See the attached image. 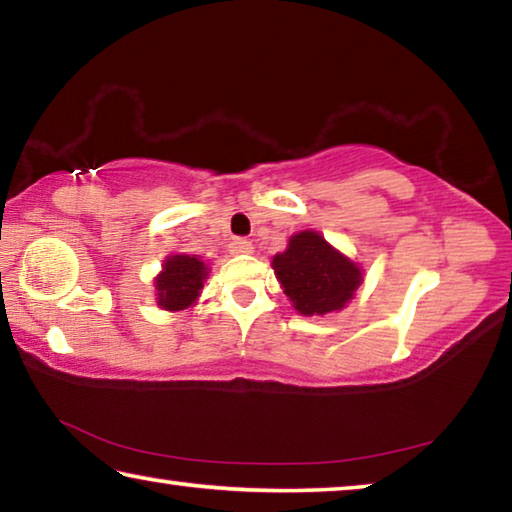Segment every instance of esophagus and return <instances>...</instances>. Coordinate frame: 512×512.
Listing matches in <instances>:
<instances>
[{
  "mask_svg": "<svg viewBox=\"0 0 512 512\" xmlns=\"http://www.w3.org/2000/svg\"><path fill=\"white\" fill-rule=\"evenodd\" d=\"M230 253L232 255H248V253H253V244H250L248 239H235V241H230Z\"/></svg>",
  "mask_w": 512,
  "mask_h": 512,
  "instance_id": "34e87169",
  "label": "esophagus"
}]
</instances>
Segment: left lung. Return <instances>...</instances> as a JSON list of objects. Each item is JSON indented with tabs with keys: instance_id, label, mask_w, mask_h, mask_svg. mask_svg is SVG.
Returning a JSON list of instances; mask_svg holds the SVG:
<instances>
[{
	"instance_id": "obj_1",
	"label": "left lung",
	"mask_w": 512,
	"mask_h": 512,
	"mask_svg": "<svg viewBox=\"0 0 512 512\" xmlns=\"http://www.w3.org/2000/svg\"><path fill=\"white\" fill-rule=\"evenodd\" d=\"M273 271L305 316L343 309L361 284V271L348 257L327 244L318 232H298L282 255H275Z\"/></svg>"
}]
</instances>
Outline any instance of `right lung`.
<instances>
[{
	"mask_svg": "<svg viewBox=\"0 0 512 512\" xmlns=\"http://www.w3.org/2000/svg\"><path fill=\"white\" fill-rule=\"evenodd\" d=\"M205 275L207 268L196 255H171L155 280L160 307L178 311L192 305L203 289Z\"/></svg>",
	"mask_w": 512,
	"mask_h": 512,
	"instance_id": "right-lung-1",
	"label": "right lung"
}]
</instances>
